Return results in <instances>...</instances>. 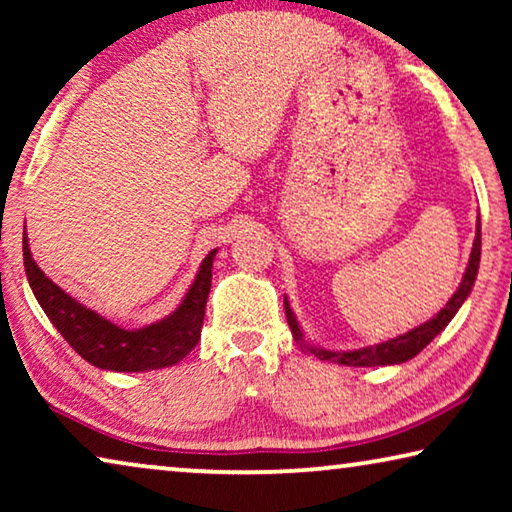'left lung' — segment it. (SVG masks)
I'll return each mask as SVG.
<instances>
[{
    "label": "left lung",
    "mask_w": 512,
    "mask_h": 512,
    "mask_svg": "<svg viewBox=\"0 0 512 512\" xmlns=\"http://www.w3.org/2000/svg\"><path fill=\"white\" fill-rule=\"evenodd\" d=\"M480 247H482V237H480V216H478V226H475V242L471 249V258H468L464 279H461L459 289L454 291V296L447 300V305L440 310L436 317L424 321L412 331L398 335V338H391L387 342H380V345H370V347H361V349H349V352H333V349H324L317 345H310L305 340L303 331H300L296 314H293L289 300L284 298V310H286V321H289L293 340L300 342V347H305L307 352L317 356L321 361H333L340 363V366H354V368H368V366H394V363H405L422 352V349L429 345V342L436 338V335L443 331V328L450 324L454 314L459 312V307L464 305V300L471 293L475 277H478V268H480Z\"/></svg>",
    "instance_id": "left-lung-1"
}]
</instances>
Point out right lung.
Masks as SVG:
<instances>
[{
    "label": "right lung",
    "instance_id": "add662e5",
    "mask_svg": "<svg viewBox=\"0 0 512 512\" xmlns=\"http://www.w3.org/2000/svg\"><path fill=\"white\" fill-rule=\"evenodd\" d=\"M216 249L209 251L200 263L191 289L186 291L177 310L165 319L153 321L149 326L121 328L102 314L90 310L79 300L62 291L53 279H48L30 254V240L23 235V261L27 282L32 286L34 298L41 310L58 328L62 338L93 366L116 373H144V370L170 368L179 363L198 345L202 319H205L207 296L212 289V263Z\"/></svg>",
    "mask_w": 512,
    "mask_h": 512
}]
</instances>
